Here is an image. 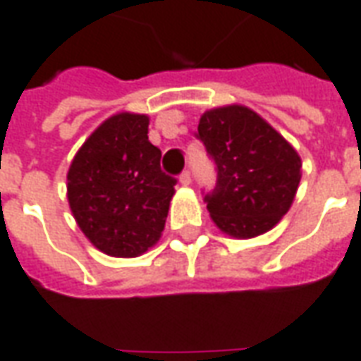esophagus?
<instances>
[{
    "mask_svg": "<svg viewBox=\"0 0 361 361\" xmlns=\"http://www.w3.org/2000/svg\"><path fill=\"white\" fill-rule=\"evenodd\" d=\"M180 183L181 185H189V183H191V173H189L188 170H185V172H181Z\"/></svg>",
    "mask_w": 361,
    "mask_h": 361,
    "instance_id": "esophagus-1",
    "label": "esophagus"
}]
</instances>
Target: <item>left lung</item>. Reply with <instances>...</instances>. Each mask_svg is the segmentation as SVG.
I'll return each mask as SVG.
<instances>
[{
  "instance_id": "1",
  "label": "left lung",
  "mask_w": 361,
  "mask_h": 361,
  "mask_svg": "<svg viewBox=\"0 0 361 361\" xmlns=\"http://www.w3.org/2000/svg\"><path fill=\"white\" fill-rule=\"evenodd\" d=\"M197 138L216 166V185L205 195L216 226L234 238L274 228L301 181V158L293 146L244 105L205 111Z\"/></svg>"
}]
</instances>
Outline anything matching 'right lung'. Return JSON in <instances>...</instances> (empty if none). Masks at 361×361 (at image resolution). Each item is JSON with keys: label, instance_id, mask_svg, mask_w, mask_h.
I'll use <instances>...</instances> for the list:
<instances>
[{"label": "right lung", "instance_id": "add662e5", "mask_svg": "<svg viewBox=\"0 0 361 361\" xmlns=\"http://www.w3.org/2000/svg\"><path fill=\"white\" fill-rule=\"evenodd\" d=\"M148 117L117 113L93 130L68 170V203L97 250L135 258L160 240L176 180L160 168Z\"/></svg>", "mask_w": 361, "mask_h": 361}]
</instances>
